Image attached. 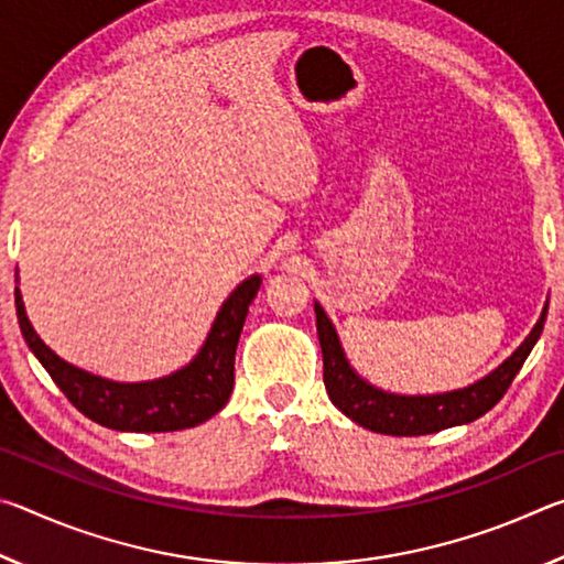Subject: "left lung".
<instances>
[{"instance_id":"8db88e82","label":"left lung","mask_w":564,"mask_h":564,"mask_svg":"<svg viewBox=\"0 0 564 564\" xmlns=\"http://www.w3.org/2000/svg\"><path fill=\"white\" fill-rule=\"evenodd\" d=\"M316 305V328L323 350V383H326L330 403L336 405L343 415H348L352 423L373 433L413 437L445 431V427L473 423L480 415L488 413L490 408L500 403V398L508 393L514 376L520 373L522 362L528 360L534 343L542 336V326L547 318V303L542 308L538 323L528 333L510 358H505L498 368L475 383L447 390V393L433 395H400L390 390L368 383L343 350L338 330L323 311L318 301Z\"/></svg>"}]
</instances>
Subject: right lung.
<instances>
[{
    "mask_svg": "<svg viewBox=\"0 0 564 564\" xmlns=\"http://www.w3.org/2000/svg\"><path fill=\"white\" fill-rule=\"evenodd\" d=\"M259 289V273L238 283L218 308L212 330L206 333L204 346L196 356L174 373L141 380V383H119V380L94 376L89 370L66 362L34 330L26 318L19 289L14 291V303L26 346L79 413L111 431L171 433L206 423L228 403L234 390L236 346L248 316V305Z\"/></svg>",
    "mask_w": 564,
    "mask_h": 564,
    "instance_id": "obj_1",
    "label": "right lung"
}]
</instances>
